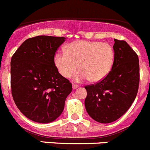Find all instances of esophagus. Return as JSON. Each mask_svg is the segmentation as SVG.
<instances>
[{
  "label": "esophagus",
  "mask_w": 150,
  "mask_h": 150,
  "mask_svg": "<svg viewBox=\"0 0 150 150\" xmlns=\"http://www.w3.org/2000/svg\"><path fill=\"white\" fill-rule=\"evenodd\" d=\"M72 87H73V89H74V90H75V89H76L79 88V86H78V85H76V84H73Z\"/></svg>",
  "instance_id": "esophagus-1"
}]
</instances>
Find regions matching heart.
Segmentation results:
<instances>
[{"instance_id": "b5f03b06", "label": "heart", "mask_w": 150, "mask_h": 150, "mask_svg": "<svg viewBox=\"0 0 150 150\" xmlns=\"http://www.w3.org/2000/svg\"><path fill=\"white\" fill-rule=\"evenodd\" d=\"M115 51L108 42L76 41L66 46L65 51L56 52L53 57L54 64L64 78L74 74L76 82L91 79L101 81L109 74L113 66Z\"/></svg>"}]
</instances>
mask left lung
I'll return each instance as SVG.
<instances>
[{"mask_svg":"<svg viewBox=\"0 0 150 150\" xmlns=\"http://www.w3.org/2000/svg\"><path fill=\"white\" fill-rule=\"evenodd\" d=\"M115 59L109 74L95 85L85 86V106L89 116L101 123H109L130 108L138 91L139 60L125 41L114 39Z\"/></svg>","mask_w":150,"mask_h":150,"instance_id":"1","label":"left lung"}]
</instances>
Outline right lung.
I'll return each instance as SVG.
<instances>
[{"label":"right lung","mask_w":150,"mask_h":150,"mask_svg":"<svg viewBox=\"0 0 150 150\" xmlns=\"http://www.w3.org/2000/svg\"><path fill=\"white\" fill-rule=\"evenodd\" d=\"M64 37L38 35L24 41L11 59V89L16 105L36 123L59 117L72 85L54 64L53 57Z\"/></svg>","instance_id":"add662e5"}]
</instances>
